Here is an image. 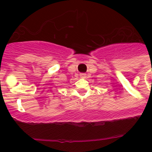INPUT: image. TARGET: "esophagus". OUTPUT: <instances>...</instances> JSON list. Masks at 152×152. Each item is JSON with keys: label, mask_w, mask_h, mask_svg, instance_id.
<instances>
[{"label": "esophagus", "mask_w": 152, "mask_h": 152, "mask_svg": "<svg viewBox=\"0 0 152 152\" xmlns=\"http://www.w3.org/2000/svg\"><path fill=\"white\" fill-rule=\"evenodd\" d=\"M80 76L81 77H84V78H85V77H87V74H85V73H80Z\"/></svg>", "instance_id": "1"}]
</instances>
